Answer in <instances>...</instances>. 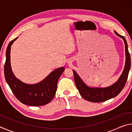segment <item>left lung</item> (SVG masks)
Returning a JSON list of instances; mask_svg holds the SVG:
<instances>
[{"mask_svg":"<svg viewBox=\"0 0 132 132\" xmlns=\"http://www.w3.org/2000/svg\"><path fill=\"white\" fill-rule=\"evenodd\" d=\"M114 32L116 35L123 39L125 45V54H126V62H125L123 71L119 79L115 83L108 87L105 88L90 87L82 81L77 73L74 70H73L76 86L79 91L80 94L82 98L88 101L101 102L115 97L121 92L123 88H124L127 79H128L131 65L130 56L128 51V44L123 36L119 35L115 31Z\"/></svg>","mask_w":132,"mask_h":132,"instance_id":"1","label":"left lung"}]
</instances>
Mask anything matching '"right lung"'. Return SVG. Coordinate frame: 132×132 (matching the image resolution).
I'll use <instances>...</instances> for the list:
<instances>
[{
  "instance_id": "1",
  "label": "right lung",
  "mask_w": 132,
  "mask_h": 132,
  "mask_svg": "<svg viewBox=\"0 0 132 132\" xmlns=\"http://www.w3.org/2000/svg\"><path fill=\"white\" fill-rule=\"evenodd\" d=\"M18 37L9 44L6 52L4 63V77L13 93L18 100L27 105L42 106L49 103L54 97L57 89L58 80L64 68L56 69L45 79L35 84H28L22 82L13 74L10 64V49L12 45Z\"/></svg>"
}]
</instances>
